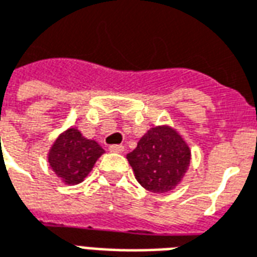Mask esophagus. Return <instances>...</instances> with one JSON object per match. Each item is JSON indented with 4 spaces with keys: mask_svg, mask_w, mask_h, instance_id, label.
I'll return each instance as SVG.
<instances>
[{
    "mask_svg": "<svg viewBox=\"0 0 257 257\" xmlns=\"http://www.w3.org/2000/svg\"><path fill=\"white\" fill-rule=\"evenodd\" d=\"M108 150L111 151V153H123L125 149H123V146L121 145H112L108 147Z\"/></svg>",
    "mask_w": 257,
    "mask_h": 257,
    "instance_id": "obj_1",
    "label": "esophagus"
}]
</instances>
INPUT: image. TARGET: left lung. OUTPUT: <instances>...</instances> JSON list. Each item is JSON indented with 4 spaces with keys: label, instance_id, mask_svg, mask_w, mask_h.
<instances>
[{
    "label": "left lung",
    "instance_id": "1",
    "mask_svg": "<svg viewBox=\"0 0 257 257\" xmlns=\"http://www.w3.org/2000/svg\"><path fill=\"white\" fill-rule=\"evenodd\" d=\"M135 178L151 193H168L182 183L191 162V150L178 129L157 125L126 154Z\"/></svg>",
    "mask_w": 257,
    "mask_h": 257
}]
</instances>
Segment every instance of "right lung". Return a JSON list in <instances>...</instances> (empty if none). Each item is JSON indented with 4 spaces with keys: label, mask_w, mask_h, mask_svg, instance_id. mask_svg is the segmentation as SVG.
Instances as JSON below:
<instances>
[{
    "label": "right lung",
    "mask_w": 257,
    "mask_h": 257,
    "mask_svg": "<svg viewBox=\"0 0 257 257\" xmlns=\"http://www.w3.org/2000/svg\"><path fill=\"white\" fill-rule=\"evenodd\" d=\"M103 154L104 150L96 140L86 139L78 128L70 126L52 143L48 162L64 184L75 186L84 182Z\"/></svg>",
    "instance_id": "1"
}]
</instances>
